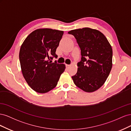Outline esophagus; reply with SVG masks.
Wrapping results in <instances>:
<instances>
[{
  "label": "esophagus",
  "mask_w": 131,
  "mask_h": 131,
  "mask_svg": "<svg viewBox=\"0 0 131 131\" xmlns=\"http://www.w3.org/2000/svg\"><path fill=\"white\" fill-rule=\"evenodd\" d=\"M66 66H67V68H69V67H70V65H69V64H66Z\"/></svg>",
  "instance_id": "obj_1"
}]
</instances>
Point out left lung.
Listing matches in <instances>:
<instances>
[{
	"label": "left lung",
	"instance_id": "left-lung-1",
	"mask_svg": "<svg viewBox=\"0 0 131 131\" xmlns=\"http://www.w3.org/2000/svg\"><path fill=\"white\" fill-rule=\"evenodd\" d=\"M74 35L81 49V60L72 79L75 85L86 92L103 86L112 70L113 50L108 39L98 30L85 27L68 31Z\"/></svg>",
	"mask_w": 131,
	"mask_h": 131
}]
</instances>
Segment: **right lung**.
Returning a JSON list of instances; mask_svg holds the SVG:
<instances>
[{"instance_id":"obj_1","label":"right lung","mask_w":131,"mask_h":131,"mask_svg":"<svg viewBox=\"0 0 131 131\" xmlns=\"http://www.w3.org/2000/svg\"><path fill=\"white\" fill-rule=\"evenodd\" d=\"M64 31L39 28L30 33L22 43L19 58L22 75L31 89L45 93L57 85L66 69L64 64L49 62L57 57L56 51Z\"/></svg>"}]
</instances>
